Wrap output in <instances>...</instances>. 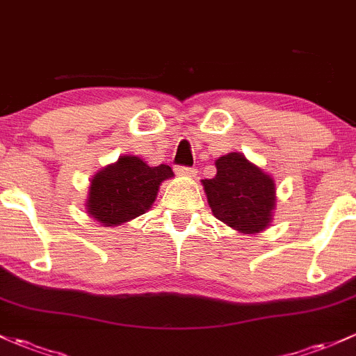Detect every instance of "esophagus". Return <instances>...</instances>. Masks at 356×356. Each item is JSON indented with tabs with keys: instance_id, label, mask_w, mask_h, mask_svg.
Masks as SVG:
<instances>
[{
	"instance_id": "esophagus-1",
	"label": "esophagus",
	"mask_w": 356,
	"mask_h": 356,
	"mask_svg": "<svg viewBox=\"0 0 356 356\" xmlns=\"http://www.w3.org/2000/svg\"><path fill=\"white\" fill-rule=\"evenodd\" d=\"M175 171H177L178 175H185V177H192V175H195V168L192 166H177Z\"/></svg>"
}]
</instances>
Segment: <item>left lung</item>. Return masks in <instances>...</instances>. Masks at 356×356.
Here are the masks:
<instances>
[{
	"label": "left lung",
	"instance_id": "8db88e82",
	"mask_svg": "<svg viewBox=\"0 0 356 356\" xmlns=\"http://www.w3.org/2000/svg\"><path fill=\"white\" fill-rule=\"evenodd\" d=\"M217 175L202 179L213 216L236 231H263L275 207V181L239 152L216 161Z\"/></svg>",
	"mask_w": 356,
	"mask_h": 356
}]
</instances>
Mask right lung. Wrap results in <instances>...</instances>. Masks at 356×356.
I'll return each instance as SVG.
<instances>
[{
  "label": "right lung",
  "mask_w": 356,
  "mask_h": 356,
  "mask_svg": "<svg viewBox=\"0 0 356 356\" xmlns=\"http://www.w3.org/2000/svg\"><path fill=\"white\" fill-rule=\"evenodd\" d=\"M171 177L166 164L147 166L137 156H122L91 179L88 213L105 225L127 222L149 210L161 181Z\"/></svg>",
  "instance_id": "1"
}]
</instances>
